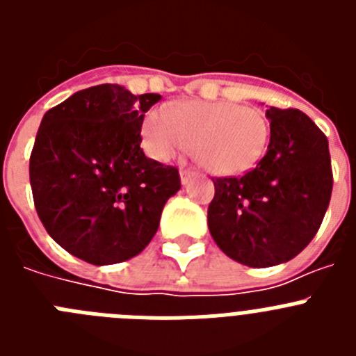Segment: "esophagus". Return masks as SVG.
Here are the masks:
<instances>
[{"mask_svg": "<svg viewBox=\"0 0 356 356\" xmlns=\"http://www.w3.org/2000/svg\"><path fill=\"white\" fill-rule=\"evenodd\" d=\"M194 176H196V172L191 171V169H181V171H180V180H181V184H184V185H187L188 181L193 180Z\"/></svg>", "mask_w": 356, "mask_h": 356, "instance_id": "1", "label": "esophagus"}]
</instances>
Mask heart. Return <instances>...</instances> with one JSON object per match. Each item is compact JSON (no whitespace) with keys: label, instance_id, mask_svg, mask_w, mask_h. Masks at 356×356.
Wrapping results in <instances>:
<instances>
[{"label":"heart","instance_id":"obj_1","mask_svg":"<svg viewBox=\"0 0 356 356\" xmlns=\"http://www.w3.org/2000/svg\"><path fill=\"white\" fill-rule=\"evenodd\" d=\"M144 146L165 162L193 146L201 168L217 176H237L257 168L266 155L271 128L262 110L232 102H185L159 106L143 124Z\"/></svg>","mask_w":356,"mask_h":356}]
</instances>
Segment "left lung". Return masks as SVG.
Instances as JSON below:
<instances>
[{
    "label": "left lung",
    "mask_w": 356,
    "mask_h": 356,
    "mask_svg": "<svg viewBox=\"0 0 356 356\" xmlns=\"http://www.w3.org/2000/svg\"><path fill=\"white\" fill-rule=\"evenodd\" d=\"M271 139L257 168L213 180L209 229L225 254L250 267L289 262L316 237L332 197L328 139L296 108L269 106Z\"/></svg>",
    "instance_id": "8db88e82"
}]
</instances>
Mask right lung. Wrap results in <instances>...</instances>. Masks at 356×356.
Returning <instances> with one entry per match:
<instances>
[{"label":"right lung","mask_w":356,"mask_h":356,"mask_svg":"<svg viewBox=\"0 0 356 356\" xmlns=\"http://www.w3.org/2000/svg\"><path fill=\"white\" fill-rule=\"evenodd\" d=\"M160 94L118 83L78 90L44 114L30 156L33 201L49 237L94 266L134 259L149 244L178 169L140 149L144 114Z\"/></svg>","instance_id":"right-lung-1"}]
</instances>
